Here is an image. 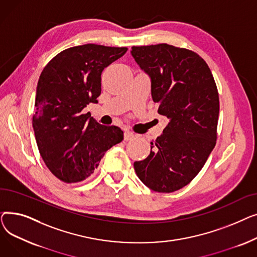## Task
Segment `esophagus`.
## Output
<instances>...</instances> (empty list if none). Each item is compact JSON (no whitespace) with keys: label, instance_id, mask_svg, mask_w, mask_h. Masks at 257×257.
<instances>
[{"label":"esophagus","instance_id":"esophagus-1","mask_svg":"<svg viewBox=\"0 0 257 257\" xmlns=\"http://www.w3.org/2000/svg\"><path fill=\"white\" fill-rule=\"evenodd\" d=\"M134 138H136V136H134V134H133L132 132H129V131H125V133H124V140H125L126 142H128V141H131V140H133Z\"/></svg>","mask_w":257,"mask_h":257}]
</instances>
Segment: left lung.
Segmentation results:
<instances>
[{
	"label": "left lung",
	"instance_id": "left-lung-1",
	"mask_svg": "<svg viewBox=\"0 0 257 257\" xmlns=\"http://www.w3.org/2000/svg\"><path fill=\"white\" fill-rule=\"evenodd\" d=\"M131 54L151 78L152 99L168 119L150 155L134 163L141 181L158 193L190 183L217 143L219 92L204 59L168 44L132 47Z\"/></svg>",
	"mask_w": 257,
	"mask_h": 257
}]
</instances>
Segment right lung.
<instances>
[{
  "label": "right lung",
  "instance_id": "right-lung-1",
  "mask_svg": "<svg viewBox=\"0 0 257 257\" xmlns=\"http://www.w3.org/2000/svg\"><path fill=\"white\" fill-rule=\"evenodd\" d=\"M127 48L87 44L63 50L39 76L32 125L46 166L63 182L89 177L105 152L124 140L116 126H104L82 110L97 103L101 74Z\"/></svg>",
  "mask_w": 257,
  "mask_h": 257
}]
</instances>
